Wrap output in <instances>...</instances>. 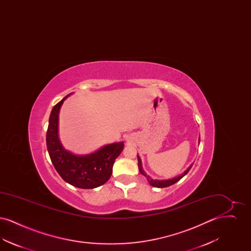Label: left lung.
Here are the masks:
<instances>
[{"label": "left lung", "instance_id": "8db88e82", "mask_svg": "<svg viewBox=\"0 0 251 251\" xmlns=\"http://www.w3.org/2000/svg\"><path fill=\"white\" fill-rule=\"evenodd\" d=\"M137 160H138V168H139L140 173L147 178L148 181L150 182V184H151V186H153V187H158V188L167 187V186H170V185H172V184L176 183V182H177V181H179V179H181L183 176H185V175L188 173V171L190 170V168L192 167V166H190L189 168H188V169H187V170H186L182 175H180V176L177 177V178H174V179H167V180H158V179H151L149 175H147V173L144 171L143 168H142L141 160H140V158H139V156L138 155H137Z\"/></svg>", "mask_w": 251, "mask_h": 251}]
</instances>
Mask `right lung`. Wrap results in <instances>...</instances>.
Listing matches in <instances>:
<instances>
[{
	"instance_id": "add662e5",
	"label": "right lung",
	"mask_w": 251,
	"mask_h": 251,
	"mask_svg": "<svg viewBox=\"0 0 251 251\" xmlns=\"http://www.w3.org/2000/svg\"><path fill=\"white\" fill-rule=\"evenodd\" d=\"M66 96L55 104L50 115L46 143L50 161L61 178L73 186L92 189L110 179L115 160L123 150V142L106 145L88 155H74L66 151L58 138V114Z\"/></svg>"
}]
</instances>
